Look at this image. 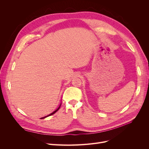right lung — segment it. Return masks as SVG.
I'll return each instance as SVG.
<instances>
[{
	"instance_id": "obj_1",
	"label": "right lung",
	"mask_w": 149,
	"mask_h": 149,
	"mask_svg": "<svg viewBox=\"0 0 149 149\" xmlns=\"http://www.w3.org/2000/svg\"><path fill=\"white\" fill-rule=\"evenodd\" d=\"M60 106H61V104H60V107H58V109H56V111H54V112H52V113H51L50 114H49V115H48L47 116H45V117H44V118H42L41 119H43V118H47V117H48V116H52V115L54 114H55V112H56V111H58V110H59V109H60Z\"/></svg>"
}]
</instances>
